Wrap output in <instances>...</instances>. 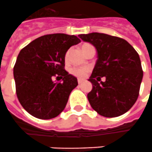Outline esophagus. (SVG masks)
<instances>
[{
	"label": "esophagus",
	"mask_w": 152,
	"mask_h": 152,
	"mask_svg": "<svg viewBox=\"0 0 152 152\" xmlns=\"http://www.w3.org/2000/svg\"><path fill=\"white\" fill-rule=\"evenodd\" d=\"M83 82H84V80H80V79L78 80V84H79V85H80V84H82Z\"/></svg>",
	"instance_id": "esophagus-1"
}]
</instances>
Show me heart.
<instances>
[{"mask_svg": "<svg viewBox=\"0 0 152 152\" xmlns=\"http://www.w3.org/2000/svg\"><path fill=\"white\" fill-rule=\"evenodd\" d=\"M91 45L88 44V43H85V44H83L81 46V50L82 51H84V50L86 49L88 47H90ZM68 56H69V50L67 51V53L65 55V59H67L68 58ZM88 67H73L72 68V70H71V72L72 73L74 76H77V77H79V78H84L87 75V73L88 72Z\"/></svg>", "mask_w": 152, "mask_h": 152, "instance_id": "b5f03b06", "label": "heart"}]
</instances>
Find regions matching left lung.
<instances>
[{
    "instance_id": "left-lung-1",
    "label": "left lung",
    "mask_w": 152,
    "mask_h": 152,
    "mask_svg": "<svg viewBox=\"0 0 152 152\" xmlns=\"http://www.w3.org/2000/svg\"><path fill=\"white\" fill-rule=\"evenodd\" d=\"M96 50L97 59L88 80V100L102 116L114 118L127 112L137 101L143 72L139 54L125 39L101 33L79 34ZM103 76L106 81H98Z\"/></svg>"
}]
</instances>
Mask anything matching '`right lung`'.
<instances>
[{
	"mask_svg": "<svg viewBox=\"0 0 152 152\" xmlns=\"http://www.w3.org/2000/svg\"><path fill=\"white\" fill-rule=\"evenodd\" d=\"M79 42L80 39L75 35L48 34L34 39L19 52L13 67L17 96L32 116L54 118L64 110L71 92L78 85L76 76L64 70L65 55ZM56 75H61L57 77L62 80L54 82Z\"/></svg>",
	"mask_w": 152,
	"mask_h": 152,
	"instance_id": "obj_1",
	"label": "right lung"
}]
</instances>
